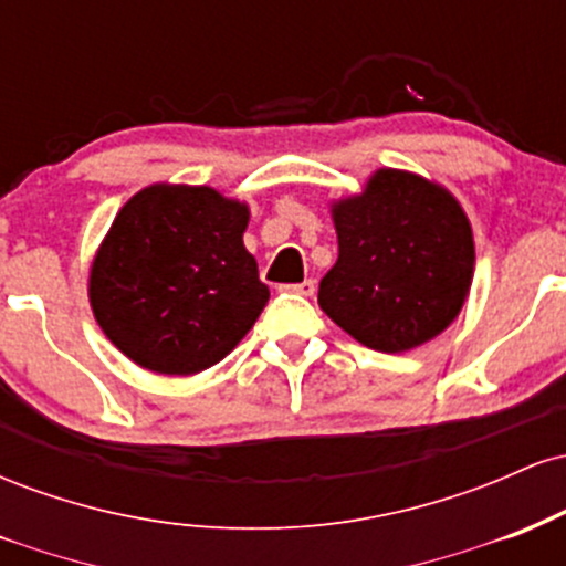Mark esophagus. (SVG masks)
I'll use <instances>...</instances> for the list:
<instances>
[{"instance_id":"1","label":"esophagus","mask_w":566,"mask_h":566,"mask_svg":"<svg viewBox=\"0 0 566 566\" xmlns=\"http://www.w3.org/2000/svg\"><path fill=\"white\" fill-rule=\"evenodd\" d=\"M282 290L295 292V295H303V297H311L316 292V282L314 279H305V282H297V284H284Z\"/></svg>"}]
</instances>
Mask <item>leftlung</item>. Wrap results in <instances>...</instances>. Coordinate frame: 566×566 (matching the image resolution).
<instances>
[{
    "label": "left lung",
    "instance_id": "obj_1",
    "mask_svg": "<svg viewBox=\"0 0 566 566\" xmlns=\"http://www.w3.org/2000/svg\"><path fill=\"white\" fill-rule=\"evenodd\" d=\"M337 263L319 282L324 314L361 346L399 354L437 337L469 297L473 237L450 191L378 170L333 207Z\"/></svg>",
    "mask_w": 566,
    "mask_h": 566
}]
</instances>
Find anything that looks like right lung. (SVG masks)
<instances>
[{"mask_svg":"<svg viewBox=\"0 0 566 566\" xmlns=\"http://www.w3.org/2000/svg\"><path fill=\"white\" fill-rule=\"evenodd\" d=\"M247 220V205L207 186L135 193L90 271V303L108 340L159 375L218 365L269 303L242 242Z\"/></svg>","mask_w":566,"mask_h":566,"instance_id":"obj_1","label":"right lung"}]
</instances>
